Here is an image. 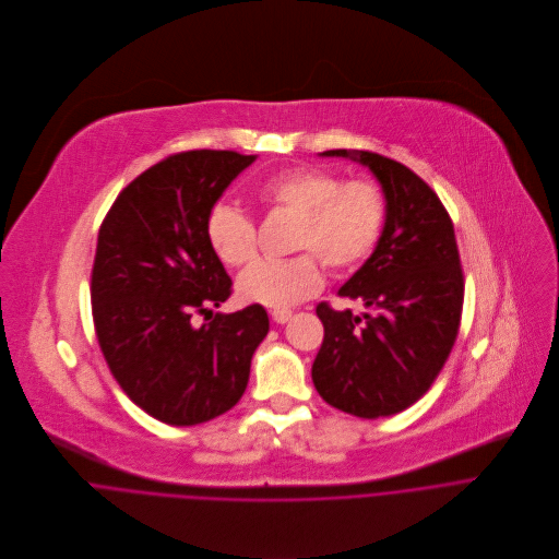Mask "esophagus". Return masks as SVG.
I'll return each instance as SVG.
<instances>
[{
	"label": "esophagus",
	"mask_w": 559,
	"mask_h": 559,
	"mask_svg": "<svg viewBox=\"0 0 559 559\" xmlns=\"http://www.w3.org/2000/svg\"><path fill=\"white\" fill-rule=\"evenodd\" d=\"M272 320L278 322V324H285L292 320V311L289 309H274L272 311Z\"/></svg>",
	"instance_id": "34e87169"
}]
</instances>
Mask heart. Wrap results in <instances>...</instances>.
<instances>
[{"label":"heart","instance_id":"b5f03b06","mask_svg":"<svg viewBox=\"0 0 559 559\" xmlns=\"http://www.w3.org/2000/svg\"><path fill=\"white\" fill-rule=\"evenodd\" d=\"M257 195L265 206L298 217L294 250L307 252L254 261L237 281V292L246 302L287 309L311 298L322 287L317 255L331 270H350L373 252L384 228V195L366 179L344 181L329 170L292 168L263 179ZM206 239L213 252L233 267L257 254L254 222L224 202L209 211Z\"/></svg>","mask_w":559,"mask_h":559}]
</instances>
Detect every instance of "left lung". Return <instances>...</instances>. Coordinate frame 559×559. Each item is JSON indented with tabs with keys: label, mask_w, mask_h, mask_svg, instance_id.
<instances>
[{
	"label": "left lung",
	"mask_w": 559,
	"mask_h": 559,
	"mask_svg": "<svg viewBox=\"0 0 559 559\" xmlns=\"http://www.w3.org/2000/svg\"><path fill=\"white\" fill-rule=\"evenodd\" d=\"M320 155L368 166L382 183L386 222L373 254L337 292L370 311L316 307L324 337L311 380L342 413L391 417L428 393L456 342L465 283L454 226L437 193L402 162L346 148Z\"/></svg>",
	"instance_id": "obj_1"
}]
</instances>
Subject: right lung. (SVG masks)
Listing matches in <instances>:
<instances>
[{
  "mask_svg": "<svg viewBox=\"0 0 559 559\" xmlns=\"http://www.w3.org/2000/svg\"><path fill=\"white\" fill-rule=\"evenodd\" d=\"M254 159L213 148L168 155L122 189L98 230L96 337L127 397L162 424L198 426L230 411L270 331L261 305L215 313L202 328L190 320L233 294L206 217Z\"/></svg>",
  "mask_w": 559,
  "mask_h": 559,
  "instance_id": "1",
  "label": "right lung"
}]
</instances>
